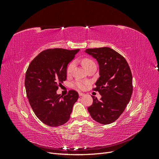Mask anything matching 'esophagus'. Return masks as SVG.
<instances>
[{"instance_id":"obj_1","label":"esophagus","mask_w":159,"mask_h":159,"mask_svg":"<svg viewBox=\"0 0 159 159\" xmlns=\"http://www.w3.org/2000/svg\"><path fill=\"white\" fill-rule=\"evenodd\" d=\"M85 95V93H81V92H79V95L80 96H83V95Z\"/></svg>"}]
</instances>
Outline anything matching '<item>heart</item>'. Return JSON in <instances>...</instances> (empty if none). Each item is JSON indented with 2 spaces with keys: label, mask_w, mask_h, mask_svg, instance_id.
Returning a JSON list of instances; mask_svg holds the SVG:
<instances>
[{
  "label": "heart",
  "mask_w": 159,
  "mask_h": 159,
  "mask_svg": "<svg viewBox=\"0 0 159 159\" xmlns=\"http://www.w3.org/2000/svg\"><path fill=\"white\" fill-rule=\"evenodd\" d=\"M93 64H95V62L92 60H91L89 58H84L82 60V64L85 68V69L87 68L88 67H89L90 65ZM74 65H75L74 61H72V62H71V63L69 64L68 67H67V70H66L67 73H68V74L70 73V72L72 70V69L74 68ZM86 84H87V82H86V81H85L77 80L76 81H75V82H74V85L75 86L76 88L80 89H83L85 88Z\"/></svg>",
  "instance_id": "b5f03b06"
}]
</instances>
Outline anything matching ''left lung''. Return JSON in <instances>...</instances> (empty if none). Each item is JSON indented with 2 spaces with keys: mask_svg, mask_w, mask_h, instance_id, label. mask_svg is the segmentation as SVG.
Returning <instances> with one entry per match:
<instances>
[{
  "mask_svg": "<svg viewBox=\"0 0 159 159\" xmlns=\"http://www.w3.org/2000/svg\"><path fill=\"white\" fill-rule=\"evenodd\" d=\"M85 53L92 56L99 64V78L95 91L102 98L92 96L93 104L88 108L95 121L101 124L112 123L120 117L129 103L133 93L131 69L126 60L108 47L89 48Z\"/></svg>",
  "mask_w": 159,
  "mask_h": 159,
  "instance_id": "1",
  "label": "left lung"
}]
</instances>
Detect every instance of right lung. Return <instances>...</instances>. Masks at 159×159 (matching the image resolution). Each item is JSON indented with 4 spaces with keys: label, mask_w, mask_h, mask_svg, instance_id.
I'll return each instance as SVG.
<instances>
[{
    "label": "right lung",
    "mask_w": 159,
    "mask_h": 159,
    "mask_svg": "<svg viewBox=\"0 0 159 159\" xmlns=\"http://www.w3.org/2000/svg\"><path fill=\"white\" fill-rule=\"evenodd\" d=\"M80 49H48L40 53L30 64L25 76V88L30 106L37 117L47 125L58 127L68 121L79 98L70 90L64 97L57 94L67 78V67Z\"/></svg>",
    "instance_id": "right-lung-1"
}]
</instances>
